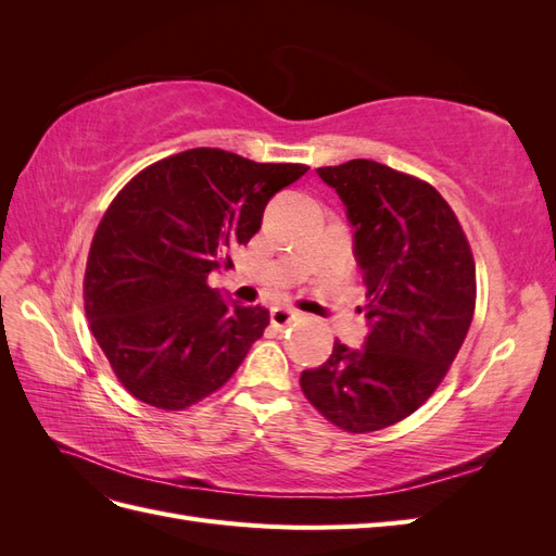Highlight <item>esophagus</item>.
Here are the masks:
<instances>
[{"instance_id": "obj_1", "label": "esophagus", "mask_w": 556, "mask_h": 556, "mask_svg": "<svg viewBox=\"0 0 556 556\" xmlns=\"http://www.w3.org/2000/svg\"><path fill=\"white\" fill-rule=\"evenodd\" d=\"M296 317H299V313L294 308H288V306H274L271 308V325L276 329H285L288 325H292Z\"/></svg>"}]
</instances>
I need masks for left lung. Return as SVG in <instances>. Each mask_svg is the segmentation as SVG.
<instances>
[{"label":"left lung","instance_id":"1","mask_svg":"<svg viewBox=\"0 0 556 556\" xmlns=\"http://www.w3.org/2000/svg\"><path fill=\"white\" fill-rule=\"evenodd\" d=\"M345 206L366 282L362 348L333 343L301 390L350 433L401 422L433 394L476 311V264L457 215L429 182L374 160L317 169Z\"/></svg>","mask_w":556,"mask_h":556}]
</instances>
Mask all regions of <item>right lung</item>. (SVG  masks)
<instances>
[{
    "label": "right lung",
    "mask_w": 556,
    "mask_h": 556,
    "mask_svg": "<svg viewBox=\"0 0 556 556\" xmlns=\"http://www.w3.org/2000/svg\"><path fill=\"white\" fill-rule=\"evenodd\" d=\"M306 164H262L192 148L131 178L99 223L86 268V315L113 371L139 401L182 410L233 376L268 311L208 288L262 227L276 192Z\"/></svg>",
    "instance_id": "1"
}]
</instances>
